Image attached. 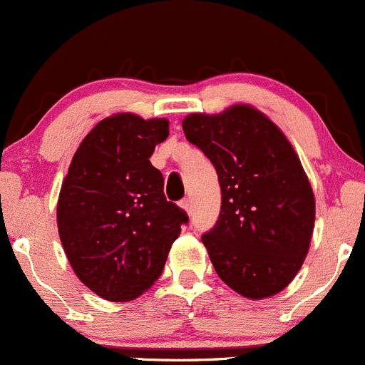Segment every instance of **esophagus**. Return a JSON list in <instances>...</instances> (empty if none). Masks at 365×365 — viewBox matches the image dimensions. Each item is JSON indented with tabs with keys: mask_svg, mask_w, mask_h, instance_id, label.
<instances>
[{
	"mask_svg": "<svg viewBox=\"0 0 365 365\" xmlns=\"http://www.w3.org/2000/svg\"><path fill=\"white\" fill-rule=\"evenodd\" d=\"M181 207H182L184 210H186L187 214L193 212V202H191V198H184L182 202H181Z\"/></svg>",
	"mask_w": 365,
	"mask_h": 365,
	"instance_id": "obj_1",
	"label": "esophagus"
}]
</instances>
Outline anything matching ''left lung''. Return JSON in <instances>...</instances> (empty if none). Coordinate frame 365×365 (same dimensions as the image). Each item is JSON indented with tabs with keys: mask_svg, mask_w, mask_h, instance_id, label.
Instances as JSON below:
<instances>
[{
	"mask_svg": "<svg viewBox=\"0 0 365 365\" xmlns=\"http://www.w3.org/2000/svg\"><path fill=\"white\" fill-rule=\"evenodd\" d=\"M182 130L221 186V212L202 235L215 273L249 299L280 292L303 266L315 225L312 186L291 143L242 104L221 115H190Z\"/></svg>",
	"mask_w": 365,
	"mask_h": 365,
	"instance_id": "1",
	"label": "left lung"
}]
</instances>
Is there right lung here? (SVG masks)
<instances>
[{
	"mask_svg": "<svg viewBox=\"0 0 365 365\" xmlns=\"http://www.w3.org/2000/svg\"><path fill=\"white\" fill-rule=\"evenodd\" d=\"M167 120L121 113L96 125L62 182L57 226L74 273L108 301H130L162 275L168 250L190 217L167 202L151 165Z\"/></svg>",
	"mask_w": 365,
	"mask_h": 365,
	"instance_id": "add662e5",
	"label": "right lung"
}]
</instances>
